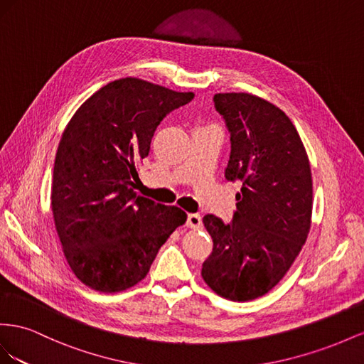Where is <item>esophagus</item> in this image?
Instances as JSON below:
<instances>
[{
	"instance_id": "34e87169",
	"label": "esophagus",
	"mask_w": 364,
	"mask_h": 364,
	"mask_svg": "<svg viewBox=\"0 0 364 364\" xmlns=\"http://www.w3.org/2000/svg\"><path fill=\"white\" fill-rule=\"evenodd\" d=\"M186 224H188V227H191V228H200L203 225V220L198 213H189Z\"/></svg>"
}]
</instances>
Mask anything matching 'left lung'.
<instances>
[{
    "label": "left lung",
    "mask_w": 364,
    "mask_h": 364,
    "mask_svg": "<svg viewBox=\"0 0 364 364\" xmlns=\"http://www.w3.org/2000/svg\"><path fill=\"white\" fill-rule=\"evenodd\" d=\"M230 132L225 180L242 183L233 220L203 218L213 252L201 274L216 294L253 300L293 265L311 227L313 178L304 143L287 114L248 92L213 96Z\"/></svg>",
    "instance_id": "left-lung-1"
}]
</instances>
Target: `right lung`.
I'll list each match as a JSON object with an SVG mask.
<instances>
[{"label":"right lung","mask_w":364,"mask_h":364,"mask_svg":"<svg viewBox=\"0 0 364 364\" xmlns=\"http://www.w3.org/2000/svg\"><path fill=\"white\" fill-rule=\"evenodd\" d=\"M193 99L124 77L102 87L71 117L59 141L51 209L64 255L82 284L102 293L148 274L160 247L188 220L180 207L134 192L160 122Z\"/></svg>","instance_id":"1"}]
</instances>
